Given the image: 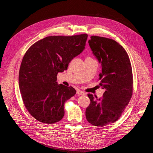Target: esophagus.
<instances>
[{"instance_id": "1", "label": "esophagus", "mask_w": 153, "mask_h": 153, "mask_svg": "<svg viewBox=\"0 0 153 153\" xmlns=\"http://www.w3.org/2000/svg\"><path fill=\"white\" fill-rule=\"evenodd\" d=\"M76 94H77L78 96H82V95H84V94H85V92H84V91H81V90H77Z\"/></svg>"}]
</instances>
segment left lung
Listing matches in <instances>:
<instances>
[{
    "label": "left lung",
    "instance_id": "left-lung-1",
    "mask_svg": "<svg viewBox=\"0 0 153 153\" xmlns=\"http://www.w3.org/2000/svg\"><path fill=\"white\" fill-rule=\"evenodd\" d=\"M92 53L101 64L100 85L105 89L102 98L89 94L85 110L87 121L96 126L114 123L121 117L133 94V73L126 50L116 41L96 36L88 41Z\"/></svg>",
    "mask_w": 153,
    "mask_h": 153
}]
</instances>
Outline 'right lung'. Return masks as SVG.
I'll use <instances>...</instances> for the list:
<instances>
[{"instance_id":"obj_1","label":"right lung","mask_w":153,"mask_h":153,"mask_svg":"<svg viewBox=\"0 0 153 153\" xmlns=\"http://www.w3.org/2000/svg\"><path fill=\"white\" fill-rule=\"evenodd\" d=\"M87 36L46 37L24 55L18 77L20 91L25 108L38 121L53 124L64 117V103L76 90L58 84L57 75L66 70L71 60L83 52Z\"/></svg>"}]
</instances>
